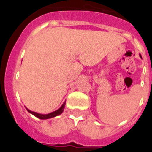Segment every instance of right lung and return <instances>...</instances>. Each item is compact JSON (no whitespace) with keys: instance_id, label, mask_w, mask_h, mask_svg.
Instances as JSON below:
<instances>
[{"instance_id":"1","label":"right lung","mask_w":152,"mask_h":152,"mask_svg":"<svg viewBox=\"0 0 152 152\" xmlns=\"http://www.w3.org/2000/svg\"><path fill=\"white\" fill-rule=\"evenodd\" d=\"M64 106H65V102H64V103H63V104L61 105V107H60L59 109H58L57 110L54 111V112L50 113H48V114L38 113H36V112H33V111L29 110V109H27L26 107V110H27L29 113L33 114V116H35L36 117L39 118V119H51V118L56 117V116H58V115H60V114L62 113V112L64 111Z\"/></svg>"}]
</instances>
